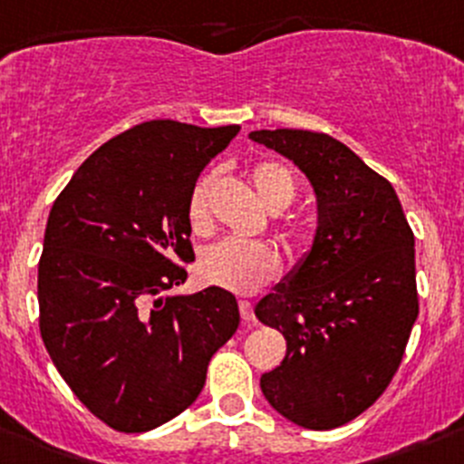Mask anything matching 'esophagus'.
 <instances>
[{"label":"esophagus","instance_id":"esophagus-1","mask_svg":"<svg viewBox=\"0 0 464 464\" xmlns=\"http://www.w3.org/2000/svg\"><path fill=\"white\" fill-rule=\"evenodd\" d=\"M239 312H241V319H244V324H253V321H255L253 303L241 301V303H239Z\"/></svg>","mask_w":464,"mask_h":464}]
</instances>
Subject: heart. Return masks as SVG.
Segmentation results:
<instances>
[{
    "instance_id": "b5f03b06",
    "label": "heart",
    "mask_w": 464,
    "mask_h": 464,
    "mask_svg": "<svg viewBox=\"0 0 464 464\" xmlns=\"http://www.w3.org/2000/svg\"><path fill=\"white\" fill-rule=\"evenodd\" d=\"M250 178H253L257 196L271 211L286 209L295 198V179L285 163H255ZM211 184H214V179L202 178L188 196L187 218L196 235H207L211 229ZM286 237L295 244H301L305 239V229L298 223H289L286 225ZM198 271H200L202 280L209 282V285L223 286L227 291H237V294H250L277 276L280 255L273 246L259 244V241L225 239L209 246L200 255Z\"/></svg>"
}]
</instances>
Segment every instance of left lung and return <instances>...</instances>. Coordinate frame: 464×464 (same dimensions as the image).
<instances>
[{
	"label": "left lung",
	"instance_id": "1",
	"mask_svg": "<svg viewBox=\"0 0 464 464\" xmlns=\"http://www.w3.org/2000/svg\"><path fill=\"white\" fill-rule=\"evenodd\" d=\"M250 139L307 175L319 209L310 253L255 307L286 339L259 387L289 421L330 430L372 408L399 372L419 314L414 235L394 187L333 136L259 130Z\"/></svg>",
	"mask_w": 464,
	"mask_h": 464
}]
</instances>
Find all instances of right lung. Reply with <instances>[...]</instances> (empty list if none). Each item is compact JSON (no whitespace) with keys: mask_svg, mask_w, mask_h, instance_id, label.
Here are the masks:
<instances>
[{"mask_svg":"<svg viewBox=\"0 0 464 464\" xmlns=\"http://www.w3.org/2000/svg\"><path fill=\"white\" fill-rule=\"evenodd\" d=\"M239 125L150 121L77 169L47 218L38 262L41 337L79 401L121 433H145L188 408L211 355L239 328L229 291L184 285L188 196Z\"/></svg>","mask_w":464,"mask_h":464,"instance_id":"right-lung-1","label":"right lung"}]
</instances>
